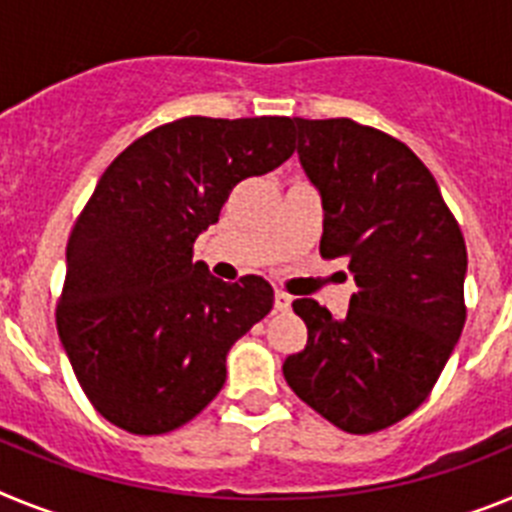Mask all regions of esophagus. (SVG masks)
<instances>
[{
    "mask_svg": "<svg viewBox=\"0 0 512 512\" xmlns=\"http://www.w3.org/2000/svg\"><path fill=\"white\" fill-rule=\"evenodd\" d=\"M291 304H293V299H291V296H288V293L275 291V309H278V311H288V309H291Z\"/></svg>",
    "mask_w": 512,
    "mask_h": 512,
    "instance_id": "esophagus-1",
    "label": "esophagus"
}]
</instances>
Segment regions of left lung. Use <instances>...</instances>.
<instances>
[{
	"instance_id": "8db88e82",
	"label": "left lung",
	"mask_w": 512,
	"mask_h": 512,
	"mask_svg": "<svg viewBox=\"0 0 512 512\" xmlns=\"http://www.w3.org/2000/svg\"><path fill=\"white\" fill-rule=\"evenodd\" d=\"M299 162L322 198V257H348L358 291L345 317L293 301L306 348L283 376L345 433H376L415 412L464 330L466 244L415 151L348 118L306 121Z\"/></svg>"
}]
</instances>
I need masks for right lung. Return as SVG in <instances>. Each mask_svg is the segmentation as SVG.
Returning a JSON list of instances; mask_svg holds the SVG:
<instances>
[{
	"instance_id": "add662e5",
	"label": "right lung",
	"mask_w": 512,
	"mask_h": 512,
	"mask_svg": "<svg viewBox=\"0 0 512 512\" xmlns=\"http://www.w3.org/2000/svg\"><path fill=\"white\" fill-rule=\"evenodd\" d=\"M296 118H180L102 172L66 244L56 311L87 399L133 435L180 428L221 391L231 345L273 309L260 275L224 283L193 262L231 188L281 167Z\"/></svg>"
}]
</instances>
